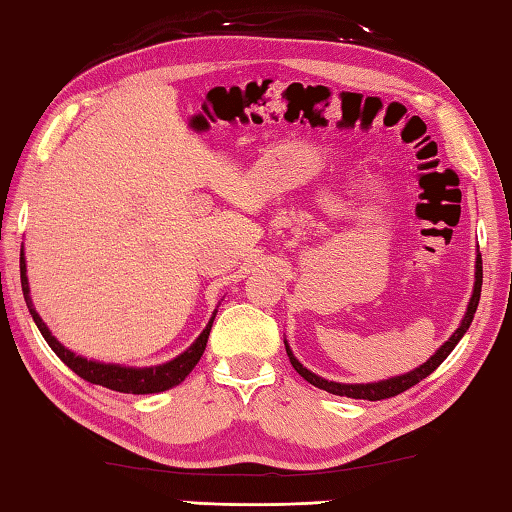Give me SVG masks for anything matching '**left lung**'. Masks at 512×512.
I'll use <instances>...</instances> for the list:
<instances>
[{
	"mask_svg": "<svg viewBox=\"0 0 512 512\" xmlns=\"http://www.w3.org/2000/svg\"><path fill=\"white\" fill-rule=\"evenodd\" d=\"M481 282H483V266H481V255H476V264H474V289H472V298L467 302V309H465V316L458 327L454 329V334L449 336V339L440 345V348L431 354V357L422 363V366L413 368L409 372H404V375H395V377H388V379H379V381H368V384H341V381H329L325 377H318L316 372L307 370L302 363L296 359V354L289 348L287 339H284V348H287V354L291 359V366L296 368L298 375L302 379H307L311 386L316 388H323V391L332 393V395H341V397H352V400H368V402H377V400H386V397H395L404 391H409L411 386L418 384L424 377H429L433 370H436L440 363H443L449 352L456 348V343L463 339V334L470 329L472 325V318L476 314V307H479V298H481Z\"/></svg>",
	"mask_w": 512,
	"mask_h": 512,
	"instance_id": "8db88e82",
	"label": "left lung"
}]
</instances>
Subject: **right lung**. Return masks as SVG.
Masks as SVG:
<instances>
[{
  "label": "right lung",
  "mask_w": 512,
  "mask_h": 512,
  "mask_svg": "<svg viewBox=\"0 0 512 512\" xmlns=\"http://www.w3.org/2000/svg\"><path fill=\"white\" fill-rule=\"evenodd\" d=\"M20 280H22V293H24V300H27L29 314L33 316V323L38 325L40 334L45 336L49 348L58 354V359L63 361L67 368H72L81 379L90 381V384L106 386V388H110V391H117V393H133V395L162 393V391H169V388H173V386H178L180 381H185V377L194 370L196 363L203 357L207 339H210V329H212V323L216 318V309H214L210 323L205 325L201 336H198V339L189 345L185 352H180L178 357H173L167 363H160V366L133 368V366H121V363H103V361L81 357V354H76L69 348H65V345L49 332L47 323L40 318L36 307H33L24 246L20 250Z\"/></svg>",
  "instance_id": "1"
}]
</instances>
